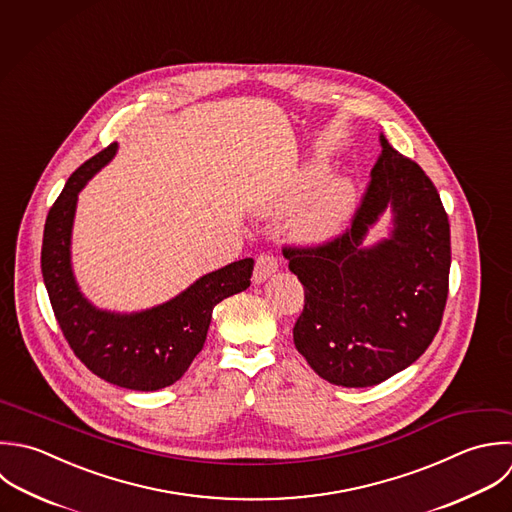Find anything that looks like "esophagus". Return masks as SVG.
Wrapping results in <instances>:
<instances>
[{
    "label": "esophagus",
    "instance_id": "1",
    "mask_svg": "<svg viewBox=\"0 0 512 512\" xmlns=\"http://www.w3.org/2000/svg\"><path fill=\"white\" fill-rule=\"evenodd\" d=\"M277 269H279V265L273 255H259L257 263H255V271H253V283L255 285L265 283L273 273H277Z\"/></svg>",
    "mask_w": 512,
    "mask_h": 512
}]
</instances>
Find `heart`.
I'll use <instances>...</instances> for the list:
<instances>
[{"instance_id":"b5f03b06","label":"heart","mask_w":512,"mask_h":512,"mask_svg":"<svg viewBox=\"0 0 512 512\" xmlns=\"http://www.w3.org/2000/svg\"><path fill=\"white\" fill-rule=\"evenodd\" d=\"M321 177L319 165H309L297 173L277 195L267 199L259 211L267 217L289 213L295 209L309 189ZM357 201L355 181L347 175H335L323 181L299 207L291 221V233L299 243L321 245L337 237L353 215Z\"/></svg>"}]
</instances>
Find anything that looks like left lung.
Masks as SVG:
<instances>
[{
    "label": "left lung",
    "mask_w": 512,
    "mask_h": 512,
    "mask_svg": "<svg viewBox=\"0 0 512 512\" xmlns=\"http://www.w3.org/2000/svg\"><path fill=\"white\" fill-rule=\"evenodd\" d=\"M353 227L317 249H283L303 283L297 351L325 381L373 387L413 365L435 339L449 293L451 227L425 171L381 133ZM392 213L387 238L364 245Z\"/></svg>",
    "instance_id": "obj_1"
}]
</instances>
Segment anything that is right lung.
<instances>
[{"label": "right lung", "instance_id": "right-lung-1", "mask_svg": "<svg viewBox=\"0 0 512 512\" xmlns=\"http://www.w3.org/2000/svg\"><path fill=\"white\" fill-rule=\"evenodd\" d=\"M115 153L117 143H111L67 179L45 219L41 273L55 319L79 361L111 385L159 391L189 369L203 349L213 307L251 285L255 261L249 257L211 271L149 309L121 313L93 305L73 273L71 233L81 189Z\"/></svg>", "mask_w": 512, "mask_h": 512}]
</instances>
